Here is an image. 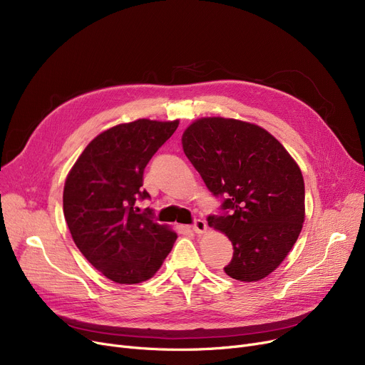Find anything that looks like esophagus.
I'll return each mask as SVG.
<instances>
[{
	"instance_id": "34e87169",
	"label": "esophagus",
	"mask_w": 365,
	"mask_h": 365,
	"mask_svg": "<svg viewBox=\"0 0 365 365\" xmlns=\"http://www.w3.org/2000/svg\"><path fill=\"white\" fill-rule=\"evenodd\" d=\"M192 231H194L195 234H204V232L207 231L205 222L201 220V219H197V220L194 222V225H192Z\"/></svg>"
}]
</instances>
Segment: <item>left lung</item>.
<instances>
[{
    "mask_svg": "<svg viewBox=\"0 0 365 365\" xmlns=\"http://www.w3.org/2000/svg\"><path fill=\"white\" fill-rule=\"evenodd\" d=\"M185 155L222 200L208 226L232 241L223 269L259 281L290 253L304 220V183L296 161L264 128L232 118H201L182 136Z\"/></svg>",
    "mask_w": 365,
    "mask_h": 365,
    "instance_id": "left-lung-1",
    "label": "left lung"
}]
</instances>
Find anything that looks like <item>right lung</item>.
I'll return each instance as SVG.
<instances>
[{
	"label": "right lung",
	"instance_id": "obj_1",
	"mask_svg": "<svg viewBox=\"0 0 365 365\" xmlns=\"http://www.w3.org/2000/svg\"><path fill=\"white\" fill-rule=\"evenodd\" d=\"M179 121L138 120L115 125L93 139L65 182L63 215L83 256L106 278L138 284L160 269L178 235L158 225L143 170L176 131Z\"/></svg>",
	"mask_w": 365,
	"mask_h": 365
}]
</instances>
